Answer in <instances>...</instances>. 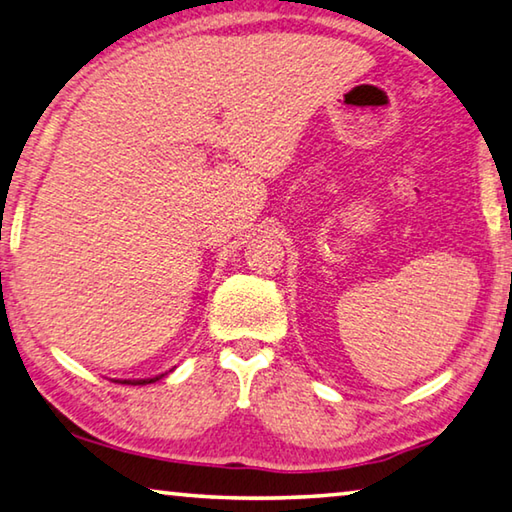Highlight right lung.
<instances>
[{
  "label": "right lung",
  "mask_w": 512,
  "mask_h": 512,
  "mask_svg": "<svg viewBox=\"0 0 512 512\" xmlns=\"http://www.w3.org/2000/svg\"><path fill=\"white\" fill-rule=\"evenodd\" d=\"M164 376V373H161ZM161 376L157 378H145V380H116V383H127V385H148V383H154V380H159Z\"/></svg>",
  "instance_id": "obj_1"
}]
</instances>
